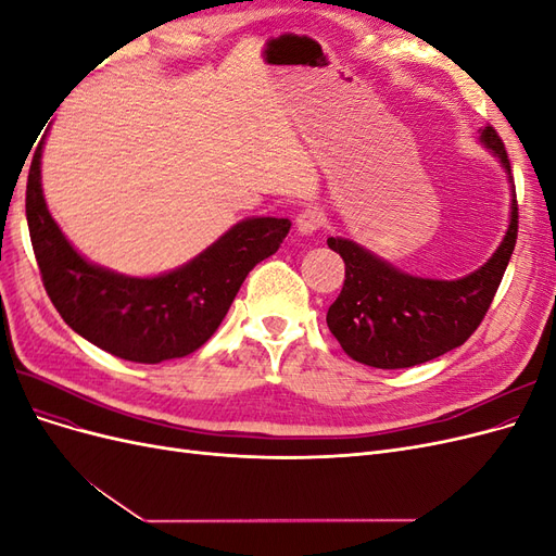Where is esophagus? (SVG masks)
Segmentation results:
<instances>
[{
	"label": "esophagus",
	"mask_w": 556,
	"mask_h": 556,
	"mask_svg": "<svg viewBox=\"0 0 556 556\" xmlns=\"http://www.w3.org/2000/svg\"><path fill=\"white\" fill-rule=\"evenodd\" d=\"M323 223H325V213L319 211L317 206H306L304 211L296 215L299 233H313V231L323 227Z\"/></svg>",
	"instance_id": "esophagus-1"
}]
</instances>
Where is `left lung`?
<instances>
[{
	"instance_id": "obj_1",
	"label": "left lung",
	"mask_w": 556,
	"mask_h": 556,
	"mask_svg": "<svg viewBox=\"0 0 556 556\" xmlns=\"http://www.w3.org/2000/svg\"><path fill=\"white\" fill-rule=\"evenodd\" d=\"M480 143L492 150L506 169L513 206L506 237L478 271L459 280L417 278L399 271L355 241L327 239L345 262L343 290L329 306L327 325L355 362L376 368L425 364L464 345L490 311L513 257L519 215L510 160L492 125L480 129Z\"/></svg>"
}]
</instances>
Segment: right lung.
Returning <instances> with one entry per match:
<instances>
[{
	"label": "right lung",
	"mask_w": 556,
	"mask_h": 556,
	"mask_svg": "<svg viewBox=\"0 0 556 556\" xmlns=\"http://www.w3.org/2000/svg\"><path fill=\"white\" fill-rule=\"evenodd\" d=\"M25 213L43 288L83 339L111 355L160 364L204 345L225 319L245 276L288 237V217H248L199 257L155 278L90 264L64 239L41 190V146L27 176Z\"/></svg>",
	"instance_id": "add662e5"
}]
</instances>
